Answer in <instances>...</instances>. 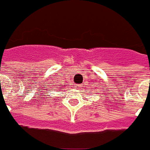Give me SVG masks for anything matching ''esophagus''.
<instances>
[{
	"label": "esophagus",
	"mask_w": 150,
	"mask_h": 150,
	"mask_svg": "<svg viewBox=\"0 0 150 150\" xmlns=\"http://www.w3.org/2000/svg\"><path fill=\"white\" fill-rule=\"evenodd\" d=\"M75 86L77 87V88H80V86H79V85H77V86Z\"/></svg>",
	"instance_id": "1"
}]
</instances>
